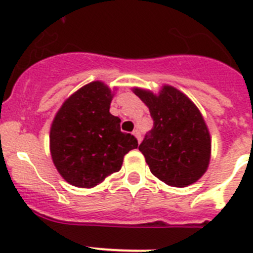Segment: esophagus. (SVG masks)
Listing matches in <instances>:
<instances>
[{"label": "esophagus", "instance_id": "obj_1", "mask_svg": "<svg viewBox=\"0 0 253 253\" xmlns=\"http://www.w3.org/2000/svg\"><path fill=\"white\" fill-rule=\"evenodd\" d=\"M133 134H134V135H135V138H137L138 142L140 143V140H142V135H140V131L138 130V129H135V130L133 131Z\"/></svg>", "mask_w": 253, "mask_h": 253}]
</instances>
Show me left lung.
Returning a JSON list of instances; mask_svg holds the SVG:
<instances>
[{"label": "left lung", "mask_w": 253, "mask_h": 253, "mask_svg": "<svg viewBox=\"0 0 253 253\" xmlns=\"http://www.w3.org/2000/svg\"><path fill=\"white\" fill-rule=\"evenodd\" d=\"M133 91L148 106L153 119V128L139 146L152 173L169 186L196 182L209 166L211 148L198 107L172 86H163L158 95L142 88Z\"/></svg>", "instance_id": "obj_1"}]
</instances>
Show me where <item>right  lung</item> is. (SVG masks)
<instances>
[{"label":"right lung","instance_id":"add662e5","mask_svg":"<svg viewBox=\"0 0 253 253\" xmlns=\"http://www.w3.org/2000/svg\"><path fill=\"white\" fill-rule=\"evenodd\" d=\"M111 90L95 81L71 95L50 128V153L62 177L73 186L93 187L122 169L124 156L137 148V138L120 130L110 114Z\"/></svg>","mask_w":253,"mask_h":253}]
</instances>
